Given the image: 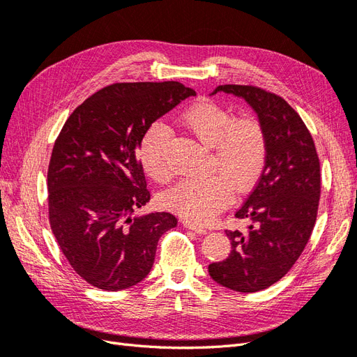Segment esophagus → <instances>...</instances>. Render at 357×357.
<instances>
[{
  "instance_id": "esophagus-1",
  "label": "esophagus",
  "mask_w": 357,
  "mask_h": 357,
  "mask_svg": "<svg viewBox=\"0 0 357 357\" xmlns=\"http://www.w3.org/2000/svg\"><path fill=\"white\" fill-rule=\"evenodd\" d=\"M183 225H185L188 229H190V231H193V232H197V234H199V235H204V234H207V229H204V228H201V226L195 225V223H193V222L185 220V222H183Z\"/></svg>"
}]
</instances>
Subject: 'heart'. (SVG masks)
<instances>
[{"mask_svg":"<svg viewBox=\"0 0 357 357\" xmlns=\"http://www.w3.org/2000/svg\"><path fill=\"white\" fill-rule=\"evenodd\" d=\"M181 123L202 144L211 147L207 177H189L164 193V205L195 223H207L231 202L232 192L244 195L262 176L268 137L256 117H235L223 107L202 101L183 113ZM168 128L155 122L139 143L138 156L146 174L158 183L172 177L168 159Z\"/></svg>","mask_w":357,"mask_h":357,"instance_id":"heart-1","label":"heart"}]
</instances>
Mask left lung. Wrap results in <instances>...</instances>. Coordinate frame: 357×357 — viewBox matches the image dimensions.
<instances>
[{
  "label": "left lung",
  "instance_id": "8db88e82",
  "mask_svg": "<svg viewBox=\"0 0 357 357\" xmlns=\"http://www.w3.org/2000/svg\"><path fill=\"white\" fill-rule=\"evenodd\" d=\"M220 91L243 96L268 137L262 176L235 213L250 225L244 231L226 229L232 250L208 265L215 283L250 294L283 278L304 252L319 211L320 160L308 128L282 96L252 84H222L213 95Z\"/></svg>",
  "mask_w": 357,
  "mask_h": 357
}]
</instances>
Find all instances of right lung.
Wrapping results in <instances>:
<instances>
[{"mask_svg": "<svg viewBox=\"0 0 357 357\" xmlns=\"http://www.w3.org/2000/svg\"><path fill=\"white\" fill-rule=\"evenodd\" d=\"M197 92L178 82L113 83L67 119L47 169L49 222L84 282L122 290L147 277L171 213L135 215L150 201L137 147L156 119Z\"/></svg>", "mask_w": 357, "mask_h": 357, "instance_id": "1", "label": "right lung"}]
</instances>
